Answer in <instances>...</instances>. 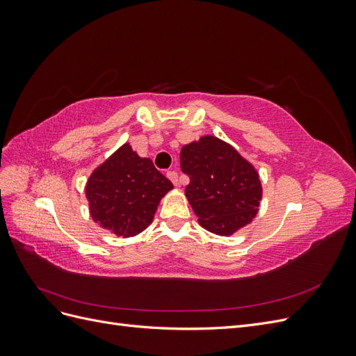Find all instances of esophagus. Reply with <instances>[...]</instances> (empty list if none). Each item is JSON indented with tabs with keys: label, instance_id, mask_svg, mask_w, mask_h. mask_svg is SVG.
<instances>
[{
	"label": "esophagus",
	"instance_id": "obj_1",
	"mask_svg": "<svg viewBox=\"0 0 356 356\" xmlns=\"http://www.w3.org/2000/svg\"><path fill=\"white\" fill-rule=\"evenodd\" d=\"M166 177H168L172 182H174L175 186H178V174H177L175 170H168V172H166Z\"/></svg>",
	"mask_w": 356,
	"mask_h": 356
}]
</instances>
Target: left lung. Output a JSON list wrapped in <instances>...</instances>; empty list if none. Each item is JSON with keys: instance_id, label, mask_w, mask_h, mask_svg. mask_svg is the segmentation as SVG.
Listing matches in <instances>:
<instances>
[{"instance_id": "1", "label": "left lung", "mask_w": 356, "mask_h": 356, "mask_svg": "<svg viewBox=\"0 0 356 356\" xmlns=\"http://www.w3.org/2000/svg\"><path fill=\"white\" fill-rule=\"evenodd\" d=\"M179 161L190 178L187 199L202 227L227 236L251 222L261 200V182L232 145L203 136L182 147Z\"/></svg>"}]
</instances>
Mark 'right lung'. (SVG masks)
I'll use <instances>...</instances> for the list:
<instances>
[{
  "mask_svg": "<svg viewBox=\"0 0 356 356\" xmlns=\"http://www.w3.org/2000/svg\"><path fill=\"white\" fill-rule=\"evenodd\" d=\"M174 187L149 159L124 144L96 169L86 186L92 218L117 236H135L153 221L160 199Z\"/></svg>",
  "mask_w": 356,
  "mask_h": 356,
  "instance_id": "add662e5",
  "label": "right lung"
}]
</instances>
